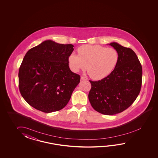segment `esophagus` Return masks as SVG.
<instances>
[{
    "label": "esophagus",
    "instance_id": "1",
    "mask_svg": "<svg viewBox=\"0 0 158 158\" xmlns=\"http://www.w3.org/2000/svg\"><path fill=\"white\" fill-rule=\"evenodd\" d=\"M81 79L82 80H88L86 77L83 76H81Z\"/></svg>",
    "mask_w": 158,
    "mask_h": 158
}]
</instances>
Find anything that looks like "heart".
<instances>
[{
  "label": "heart",
  "instance_id": "b5f03b06",
  "mask_svg": "<svg viewBox=\"0 0 158 158\" xmlns=\"http://www.w3.org/2000/svg\"><path fill=\"white\" fill-rule=\"evenodd\" d=\"M78 55L72 52L69 56L71 69L77 72L87 67L90 77L96 80L103 79L111 74L119 59L116 49L100 45H84L78 48Z\"/></svg>",
  "mask_w": 158,
  "mask_h": 158
}]
</instances>
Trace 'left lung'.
I'll use <instances>...</instances> for the list:
<instances>
[{"label":"left lung","instance_id":"1","mask_svg":"<svg viewBox=\"0 0 158 158\" xmlns=\"http://www.w3.org/2000/svg\"><path fill=\"white\" fill-rule=\"evenodd\" d=\"M118 51L119 59L114 70L101 80H90L89 100L95 111L106 115L122 112L134 102L141 91L142 65L130 48L116 42L108 44Z\"/></svg>","mask_w":158,"mask_h":158}]
</instances>
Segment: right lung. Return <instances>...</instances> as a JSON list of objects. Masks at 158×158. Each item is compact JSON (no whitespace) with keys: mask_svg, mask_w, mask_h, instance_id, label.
<instances>
[{"mask_svg":"<svg viewBox=\"0 0 158 158\" xmlns=\"http://www.w3.org/2000/svg\"><path fill=\"white\" fill-rule=\"evenodd\" d=\"M73 47L47 40L27 52L19 68V86L31 107L50 113L67 104L81 78L69 67Z\"/></svg>","mask_w":158,"mask_h":158,"instance_id":"obj_1","label":"right lung"}]
</instances>
